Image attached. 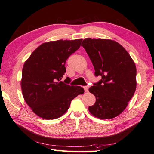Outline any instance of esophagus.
Here are the masks:
<instances>
[{
    "label": "esophagus",
    "instance_id": "esophagus-1",
    "mask_svg": "<svg viewBox=\"0 0 154 154\" xmlns=\"http://www.w3.org/2000/svg\"><path fill=\"white\" fill-rule=\"evenodd\" d=\"M88 86H84V91H85L86 92H87L88 91Z\"/></svg>",
    "mask_w": 154,
    "mask_h": 154
}]
</instances>
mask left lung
Returning a JSON list of instances; mask_svg holds the SVG:
<instances>
[{
	"mask_svg": "<svg viewBox=\"0 0 154 154\" xmlns=\"http://www.w3.org/2000/svg\"><path fill=\"white\" fill-rule=\"evenodd\" d=\"M82 46L94 67L95 76L102 79L89 92L96 102L89 106L94 116L112 119L123 112L136 89V67L129 53L118 42L109 39L83 40Z\"/></svg>",
	"mask_w": 154,
	"mask_h": 154,
	"instance_id": "obj_1",
	"label": "left lung"
}]
</instances>
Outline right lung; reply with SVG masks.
Wrapping results in <instances>:
<instances>
[{
  "instance_id": "right-lung-1",
  "label": "right lung",
  "mask_w": 154,
  "mask_h": 154,
  "mask_svg": "<svg viewBox=\"0 0 154 154\" xmlns=\"http://www.w3.org/2000/svg\"><path fill=\"white\" fill-rule=\"evenodd\" d=\"M82 40L43 43L25 62L22 92L25 102L39 117L46 120L60 118L66 112L72 100L84 94L83 88L60 81L66 72V61L80 48Z\"/></svg>"
}]
</instances>
